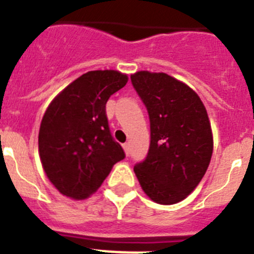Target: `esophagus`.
Instances as JSON below:
<instances>
[{
    "label": "esophagus",
    "mask_w": 254,
    "mask_h": 254,
    "mask_svg": "<svg viewBox=\"0 0 254 254\" xmlns=\"http://www.w3.org/2000/svg\"><path fill=\"white\" fill-rule=\"evenodd\" d=\"M123 150H125L126 155H128L129 154V143H125V145H123Z\"/></svg>",
    "instance_id": "obj_1"
}]
</instances>
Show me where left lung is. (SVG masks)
Instances as JSON below:
<instances>
[{
  "instance_id": "left-lung-1",
  "label": "left lung",
  "mask_w": 254,
  "mask_h": 254,
  "mask_svg": "<svg viewBox=\"0 0 254 254\" xmlns=\"http://www.w3.org/2000/svg\"><path fill=\"white\" fill-rule=\"evenodd\" d=\"M131 81L150 118L149 152L134 174L154 202H181L198 186L212 156L205 105L188 85L164 72L138 71Z\"/></svg>"
}]
</instances>
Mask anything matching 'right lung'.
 <instances>
[{"label": "right lung", "instance_id": "obj_1", "mask_svg": "<svg viewBox=\"0 0 254 254\" xmlns=\"http://www.w3.org/2000/svg\"><path fill=\"white\" fill-rule=\"evenodd\" d=\"M127 81L128 76L116 69L89 71L47 108L38 137L39 156L48 179L64 196L90 197L125 158L109 131L105 104Z\"/></svg>", "mask_w": 254, "mask_h": 254}]
</instances>
